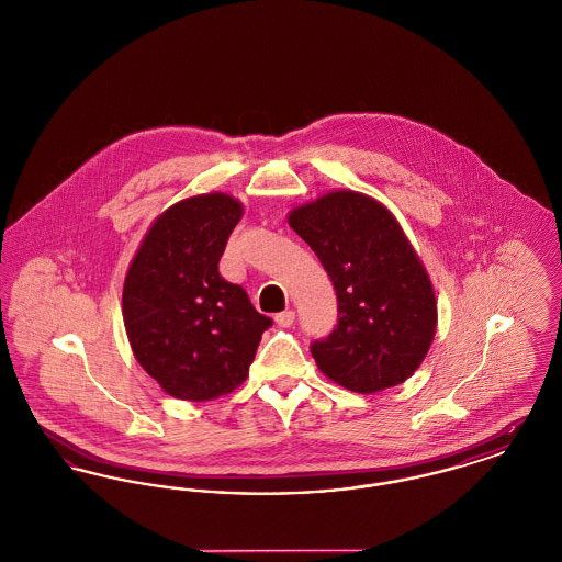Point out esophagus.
Listing matches in <instances>:
<instances>
[{
	"label": "esophagus",
	"mask_w": 562,
	"mask_h": 562,
	"mask_svg": "<svg viewBox=\"0 0 562 562\" xmlns=\"http://www.w3.org/2000/svg\"><path fill=\"white\" fill-rule=\"evenodd\" d=\"M276 324L280 326V328H289V326H293L294 322V312L293 310H284V312H280V314H276Z\"/></svg>",
	"instance_id": "34e87169"
}]
</instances>
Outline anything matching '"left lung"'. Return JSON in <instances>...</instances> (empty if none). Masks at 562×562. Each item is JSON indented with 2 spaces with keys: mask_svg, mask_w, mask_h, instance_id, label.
<instances>
[{
  "mask_svg": "<svg viewBox=\"0 0 562 562\" xmlns=\"http://www.w3.org/2000/svg\"><path fill=\"white\" fill-rule=\"evenodd\" d=\"M289 225L337 293V326L310 348L322 373L358 394L406 381L428 353L438 314L428 271L396 216L339 189L296 206Z\"/></svg>",
  "mask_w": 562,
  "mask_h": 562,
  "instance_id": "8db88e82",
  "label": "left lung"
}]
</instances>
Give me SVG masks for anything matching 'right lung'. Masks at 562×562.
I'll return each mask as SVG.
<instances>
[{"mask_svg":"<svg viewBox=\"0 0 562 562\" xmlns=\"http://www.w3.org/2000/svg\"><path fill=\"white\" fill-rule=\"evenodd\" d=\"M241 204L202 193L161 213L124 280L122 312L138 364L181 401L229 394L248 376L271 318L221 278L218 261Z\"/></svg>","mask_w":562,"mask_h":562,"instance_id":"add662e5","label":"right lung"}]
</instances>
